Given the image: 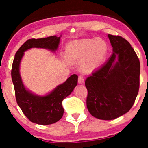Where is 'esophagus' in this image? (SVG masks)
<instances>
[{
    "label": "esophagus",
    "instance_id": "obj_1",
    "mask_svg": "<svg viewBox=\"0 0 148 148\" xmlns=\"http://www.w3.org/2000/svg\"><path fill=\"white\" fill-rule=\"evenodd\" d=\"M78 82H79V84H83L84 82V77L83 76H82V75L79 76Z\"/></svg>",
    "mask_w": 148,
    "mask_h": 148
}]
</instances>
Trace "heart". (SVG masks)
<instances>
[{"label":"heart","mask_w":148,"mask_h":148,"mask_svg":"<svg viewBox=\"0 0 148 148\" xmlns=\"http://www.w3.org/2000/svg\"><path fill=\"white\" fill-rule=\"evenodd\" d=\"M107 45L104 41L98 38L83 39L72 41L66 46V52L69 59L82 61L84 69L90 71L100 64L105 58Z\"/></svg>","instance_id":"b5f03b06"}]
</instances>
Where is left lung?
<instances>
[{"label": "left lung", "instance_id": "left-lung-1", "mask_svg": "<svg viewBox=\"0 0 148 148\" xmlns=\"http://www.w3.org/2000/svg\"><path fill=\"white\" fill-rule=\"evenodd\" d=\"M113 53L85 81L86 107L96 118L111 120L130 111L140 87V64L125 38L108 34Z\"/></svg>", "mask_w": 148, "mask_h": 148}]
</instances>
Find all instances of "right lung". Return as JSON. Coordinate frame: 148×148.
Masks as SVG:
<instances>
[{
  "label": "right lung",
  "mask_w": 148,
  "mask_h": 148,
  "mask_svg": "<svg viewBox=\"0 0 148 148\" xmlns=\"http://www.w3.org/2000/svg\"><path fill=\"white\" fill-rule=\"evenodd\" d=\"M60 37L56 36L28 39L19 48L13 59L11 77L16 102L28 120L38 125H51L62 118L64 114L62 101L77 86L78 76L73 74L64 83L59 85L51 93L46 96L39 97L33 95L24 87L19 74V65L25 51L34 47L55 51L57 49Z\"/></svg>",
  "instance_id": "add662e5"
}]
</instances>
